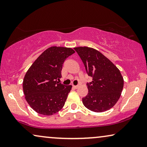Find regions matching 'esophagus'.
Returning <instances> with one entry per match:
<instances>
[{
	"label": "esophagus",
	"instance_id": "1",
	"mask_svg": "<svg viewBox=\"0 0 147 147\" xmlns=\"http://www.w3.org/2000/svg\"><path fill=\"white\" fill-rule=\"evenodd\" d=\"M78 87H79V86H73V88H75V89L78 88Z\"/></svg>",
	"mask_w": 147,
	"mask_h": 147
}]
</instances>
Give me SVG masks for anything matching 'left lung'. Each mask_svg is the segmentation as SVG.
Masks as SVG:
<instances>
[{"instance_id": "left-lung-1", "label": "left lung", "mask_w": 147, "mask_h": 147, "mask_svg": "<svg viewBox=\"0 0 147 147\" xmlns=\"http://www.w3.org/2000/svg\"><path fill=\"white\" fill-rule=\"evenodd\" d=\"M74 50L84 63L88 75L93 78L92 82L87 84L88 95L82 98L84 106L97 113L110 109L118 101L124 85L119 69L95 49L77 47Z\"/></svg>"}]
</instances>
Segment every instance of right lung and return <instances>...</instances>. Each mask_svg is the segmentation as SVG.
I'll return each mask as SVG.
<instances>
[{"label":"right lung","mask_w":147,"mask_h":147,"mask_svg":"<svg viewBox=\"0 0 147 147\" xmlns=\"http://www.w3.org/2000/svg\"><path fill=\"white\" fill-rule=\"evenodd\" d=\"M73 49L52 46L46 50L28 70L23 91L28 103L38 113L52 115L62 109L71 86L59 84L64 61Z\"/></svg>","instance_id":"add662e5"}]
</instances>
